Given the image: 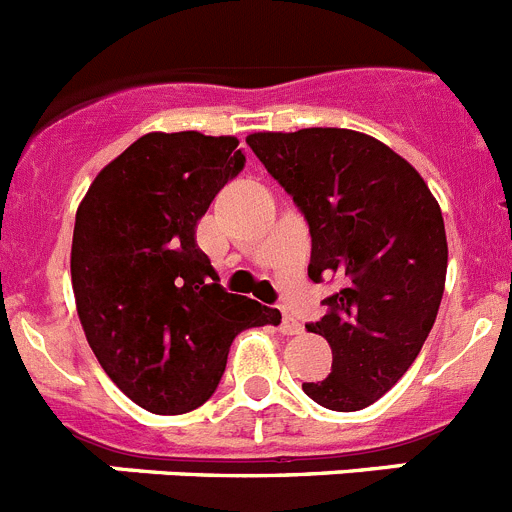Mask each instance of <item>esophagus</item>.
Returning <instances> with one entry per match:
<instances>
[{
  "mask_svg": "<svg viewBox=\"0 0 512 512\" xmlns=\"http://www.w3.org/2000/svg\"><path fill=\"white\" fill-rule=\"evenodd\" d=\"M279 330H282V336H300V333H302V323L295 318V315H289V312H284V318H282V325H279Z\"/></svg>",
  "mask_w": 512,
  "mask_h": 512,
  "instance_id": "34e87169",
  "label": "esophagus"
}]
</instances>
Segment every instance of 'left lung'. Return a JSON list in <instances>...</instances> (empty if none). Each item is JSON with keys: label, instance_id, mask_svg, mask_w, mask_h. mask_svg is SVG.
<instances>
[{"label": "left lung", "instance_id": "left-lung-1", "mask_svg": "<svg viewBox=\"0 0 512 512\" xmlns=\"http://www.w3.org/2000/svg\"><path fill=\"white\" fill-rule=\"evenodd\" d=\"M246 143L310 225L312 282H341L307 325L330 343L333 369L302 390L338 413L369 408L436 323L449 264L441 207L405 158L366 133L305 128Z\"/></svg>", "mask_w": 512, "mask_h": 512}]
</instances>
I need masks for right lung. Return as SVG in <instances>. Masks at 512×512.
Wrapping results in <instances>:
<instances>
[{"instance_id":"obj_1","label":"right lung","mask_w":512,"mask_h":512,"mask_svg":"<svg viewBox=\"0 0 512 512\" xmlns=\"http://www.w3.org/2000/svg\"><path fill=\"white\" fill-rule=\"evenodd\" d=\"M246 164L233 135L148 133L104 166L76 210V312L135 405L182 415L212 397L233 338L282 315L217 284L197 223Z\"/></svg>"}]
</instances>
